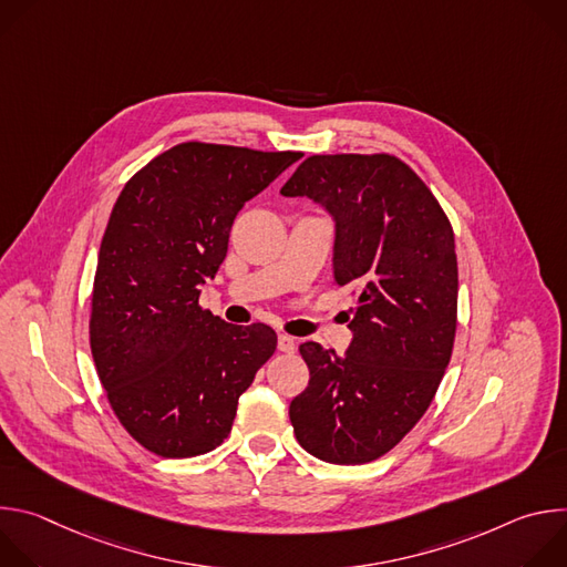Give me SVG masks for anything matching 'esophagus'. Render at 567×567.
Segmentation results:
<instances>
[{
	"mask_svg": "<svg viewBox=\"0 0 567 567\" xmlns=\"http://www.w3.org/2000/svg\"><path fill=\"white\" fill-rule=\"evenodd\" d=\"M278 350L285 352V354H291L296 350V341L291 337H287V334H280L278 337Z\"/></svg>",
	"mask_w": 567,
	"mask_h": 567,
	"instance_id": "obj_1",
	"label": "esophagus"
}]
</instances>
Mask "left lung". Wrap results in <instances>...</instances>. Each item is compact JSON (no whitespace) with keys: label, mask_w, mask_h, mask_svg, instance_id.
Returning a JSON list of instances; mask_svg holds the SVG:
<instances>
[{"label":"left lung","mask_w":567,"mask_h":567,"mask_svg":"<svg viewBox=\"0 0 567 567\" xmlns=\"http://www.w3.org/2000/svg\"><path fill=\"white\" fill-rule=\"evenodd\" d=\"M334 221V285L357 296L346 354L307 341V388L291 401L298 444L365 464L426 413L455 339L457 258L437 199L390 154H313L282 186Z\"/></svg>","instance_id":"1"}]
</instances>
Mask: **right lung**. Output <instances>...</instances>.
I'll return each instance as SVG.
<instances>
[{
  "instance_id": "right-lung-1",
  "label": "right lung",
  "mask_w": 567,
  "mask_h": 567,
  "mask_svg": "<svg viewBox=\"0 0 567 567\" xmlns=\"http://www.w3.org/2000/svg\"><path fill=\"white\" fill-rule=\"evenodd\" d=\"M300 152L182 143L121 190L92 296V354L125 431L161 457L219 446L237 401L276 352L269 326H228L199 307L235 215Z\"/></svg>"
}]
</instances>
